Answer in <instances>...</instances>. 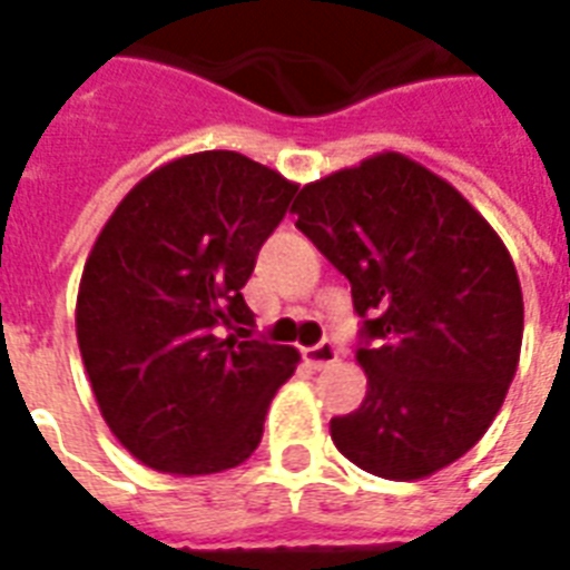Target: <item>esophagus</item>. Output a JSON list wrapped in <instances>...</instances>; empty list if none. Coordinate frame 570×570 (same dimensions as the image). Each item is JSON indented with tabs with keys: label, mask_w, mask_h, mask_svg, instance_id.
I'll list each match as a JSON object with an SVG mask.
<instances>
[{
	"label": "esophagus",
	"mask_w": 570,
	"mask_h": 570,
	"mask_svg": "<svg viewBox=\"0 0 570 570\" xmlns=\"http://www.w3.org/2000/svg\"><path fill=\"white\" fill-rule=\"evenodd\" d=\"M304 357H307V364H311L313 370H325V366L337 364L340 348L334 340H322V343H316V346L304 348Z\"/></svg>",
	"instance_id": "esophagus-1"
}]
</instances>
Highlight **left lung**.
<instances>
[{"instance_id": "left-lung-1", "label": "left lung", "mask_w": 570, "mask_h": 570, "mask_svg": "<svg viewBox=\"0 0 570 570\" xmlns=\"http://www.w3.org/2000/svg\"><path fill=\"white\" fill-rule=\"evenodd\" d=\"M293 209L361 316L370 390L331 420V438L373 476H432L488 432L518 370L523 295L509 250L450 183L399 154L304 186Z\"/></svg>"}]
</instances>
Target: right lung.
Wrapping results in <instances>:
<instances>
[{"label": "right lung", "mask_w": 570, "mask_h": 570, "mask_svg": "<svg viewBox=\"0 0 570 570\" xmlns=\"http://www.w3.org/2000/svg\"><path fill=\"white\" fill-rule=\"evenodd\" d=\"M295 191L248 156L191 154L138 183L94 242L79 352L102 420L147 468L204 476L257 450L298 352L250 337L242 286Z\"/></svg>", "instance_id": "1"}]
</instances>
